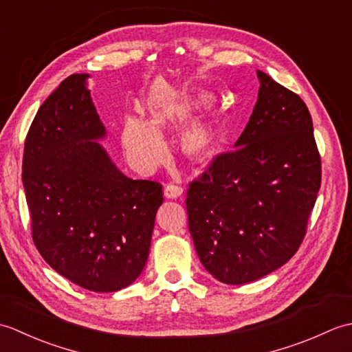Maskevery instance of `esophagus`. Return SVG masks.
<instances>
[{"label":"esophagus","instance_id":"obj_1","mask_svg":"<svg viewBox=\"0 0 352 352\" xmlns=\"http://www.w3.org/2000/svg\"><path fill=\"white\" fill-rule=\"evenodd\" d=\"M163 193H164V197L169 198V199H177V198H180L183 195V188L169 183V184H166V188H164Z\"/></svg>","mask_w":352,"mask_h":352}]
</instances>
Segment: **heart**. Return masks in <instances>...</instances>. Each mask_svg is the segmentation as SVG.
I'll use <instances>...</instances> for the list:
<instances>
[{"instance_id":"b5f03b06","label":"heart","mask_w":352,"mask_h":352,"mask_svg":"<svg viewBox=\"0 0 352 352\" xmlns=\"http://www.w3.org/2000/svg\"><path fill=\"white\" fill-rule=\"evenodd\" d=\"M193 101H153L148 106V119L129 116L121 129V145L126 159L138 169H148L164 157L163 131L175 129L189 118ZM214 148V129L210 122H195L180 138V151L192 162H203Z\"/></svg>"}]
</instances>
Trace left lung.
Segmentation results:
<instances>
[{
	"instance_id": "obj_1",
	"label": "left lung",
	"mask_w": 352,
	"mask_h": 352,
	"mask_svg": "<svg viewBox=\"0 0 352 352\" xmlns=\"http://www.w3.org/2000/svg\"><path fill=\"white\" fill-rule=\"evenodd\" d=\"M257 77L258 98L237 149L216 155L186 198L201 263L226 284L256 281L294 257L320 188L307 106L267 74Z\"/></svg>"
}]
</instances>
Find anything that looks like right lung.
Instances as JSON below:
<instances>
[{
  "mask_svg": "<svg viewBox=\"0 0 352 352\" xmlns=\"http://www.w3.org/2000/svg\"><path fill=\"white\" fill-rule=\"evenodd\" d=\"M87 77L65 78L37 110L22 183L43 260L80 287L116 292L144 271L163 192L160 183L125 177L94 142L106 129Z\"/></svg>",
  "mask_w": 352,
  "mask_h": 352,
  "instance_id": "right-lung-1",
  "label": "right lung"
}]
</instances>
